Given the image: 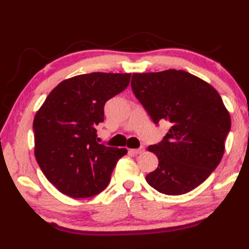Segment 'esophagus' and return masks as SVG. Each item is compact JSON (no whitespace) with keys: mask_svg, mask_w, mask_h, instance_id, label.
<instances>
[{"mask_svg":"<svg viewBox=\"0 0 249 249\" xmlns=\"http://www.w3.org/2000/svg\"><path fill=\"white\" fill-rule=\"evenodd\" d=\"M142 151H144V147H141V148H137V149H129V153L133 155H140L142 153Z\"/></svg>","mask_w":249,"mask_h":249,"instance_id":"1","label":"esophagus"}]
</instances>
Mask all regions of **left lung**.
Returning <instances> with one entry per match:
<instances>
[{
	"label": "left lung",
	"instance_id": "1",
	"mask_svg": "<svg viewBox=\"0 0 249 249\" xmlns=\"http://www.w3.org/2000/svg\"><path fill=\"white\" fill-rule=\"evenodd\" d=\"M130 86L155 124H171L163 140L148 147L159 163L146 181L168 196L193 190L224 154L231 117L220 94L202 79L175 69L133 73Z\"/></svg>",
	"mask_w": 249,
	"mask_h": 249
}]
</instances>
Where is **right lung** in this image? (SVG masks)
I'll return each instance as SVG.
<instances>
[{
	"instance_id": "obj_1",
	"label": "right lung",
	"mask_w": 249,
	"mask_h": 249,
	"mask_svg": "<svg viewBox=\"0 0 249 249\" xmlns=\"http://www.w3.org/2000/svg\"><path fill=\"white\" fill-rule=\"evenodd\" d=\"M130 73L92 72L64 80L50 92L34 119L35 157L41 171L64 195H99L125 148L98 142L107 101L124 91Z\"/></svg>"
}]
</instances>
